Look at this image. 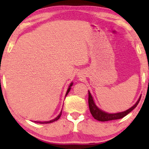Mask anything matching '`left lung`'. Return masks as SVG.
Instances as JSON below:
<instances>
[{
    "instance_id": "8db88e82",
    "label": "left lung",
    "mask_w": 149,
    "mask_h": 149,
    "mask_svg": "<svg viewBox=\"0 0 149 149\" xmlns=\"http://www.w3.org/2000/svg\"><path fill=\"white\" fill-rule=\"evenodd\" d=\"M141 97H139V100L136 102V103L132 107H131L130 109H129L128 110L125 111L124 112L121 113H107L102 111L100 109H98V107L95 105V102H94L93 99L91 94L90 93V92H88V104H89V108H90V113H91L92 116H93V118L99 121H102V122H106V121H109V120H117V119H120L125 117V116H127L129 113H130L134 108H136L137 104H139L140 100H141Z\"/></svg>"
}]
</instances>
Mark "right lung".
<instances>
[{"label": "right lung", "mask_w": 149, "mask_h": 149, "mask_svg": "<svg viewBox=\"0 0 149 149\" xmlns=\"http://www.w3.org/2000/svg\"><path fill=\"white\" fill-rule=\"evenodd\" d=\"M72 85H73V83H71V85H70V86L69 87V89H68L67 92H66V96L68 95V93H69V92L70 90H71V87L72 86ZM61 115V111L60 113H59V115L56 118H54V119H53V120H49V121H46V122H39V121H35V123H41V124H43V123H53V122H54V121L57 120L59 119V118H60Z\"/></svg>", "instance_id": "1"}]
</instances>
